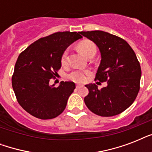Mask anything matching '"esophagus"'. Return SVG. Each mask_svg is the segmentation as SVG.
<instances>
[{"label":"esophagus","mask_w":152,"mask_h":152,"mask_svg":"<svg viewBox=\"0 0 152 152\" xmlns=\"http://www.w3.org/2000/svg\"><path fill=\"white\" fill-rule=\"evenodd\" d=\"M82 87H83L82 84H76V88H82Z\"/></svg>","instance_id":"obj_1"}]
</instances>
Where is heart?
Returning a JSON list of instances; mask_svg holds the SVG:
<instances>
[{
    "mask_svg": "<svg viewBox=\"0 0 152 152\" xmlns=\"http://www.w3.org/2000/svg\"><path fill=\"white\" fill-rule=\"evenodd\" d=\"M79 50L80 51L82 54H83L85 57H88V55L91 52H96V46L95 43L92 42L88 41V40H84L80 42L78 45ZM68 53L69 51L68 50L63 53L61 56V63L62 64H65L68 61ZM88 74V71H83V70H76V71L72 72L69 75V78L71 80L77 83L83 82L86 80V76Z\"/></svg>",
    "mask_w": 152,
    "mask_h": 152,
    "instance_id": "heart-1",
    "label": "heart"
}]
</instances>
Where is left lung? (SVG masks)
Listing matches in <instances>:
<instances>
[{
	"label": "left lung",
	"mask_w": 152,
	"mask_h": 152,
	"mask_svg": "<svg viewBox=\"0 0 152 152\" xmlns=\"http://www.w3.org/2000/svg\"><path fill=\"white\" fill-rule=\"evenodd\" d=\"M80 33L99 49L101 62L95 80L107 81L101 90L95 83L85 85L89 91L84 98L86 106L102 117L118 115L132 105L139 92L141 69L136 53L127 42L108 32Z\"/></svg>",
	"instance_id": "8db88e82"
}]
</instances>
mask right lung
Returning <instances> with one entry per match:
<instances>
[{"mask_svg": "<svg viewBox=\"0 0 152 152\" xmlns=\"http://www.w3.org/2000/svg\"><path fill=\"white\" fill-rule=\"evenodd\" d=\"M80 32H57L31 44L18 57L12 84L23 109L40 119H52L64 111L76 88L72 81L50 85L61 67V56L72 43L83 38Z\"/></svg>", "mask_w": 152, "mask_h": 152, "instance_id": "right-lung-1", "label": "right lung"}]
</instances>
